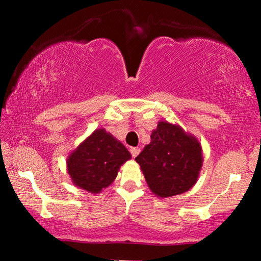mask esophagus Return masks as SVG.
Returning a JSON list of instances; mask_svg holds the SVG:
<instances>
[{"label": "esophagus", "mask_w": 261, "mask_h": 261, "mask_svg": "<svg viewBox=\"0 0 261 261\" xmlns=\"http://www.w3.org/2000/svg\"><path fill=\"white\" fill-rule=\"evenodd\" d=\"M130 152H131V155H132V158H136V156L138 155V154H139L140 149H139V148H137V147H131V148H130Z\"/></svg>", "instance_id": "esophagus-1"}]
</instances>
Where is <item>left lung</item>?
<instances>
[{"mask_svg":"<svg viewBox=\"0 0 261 261\" xmlns=\"http://www.w3.org/2000/svg\"><path fill=\"white\" fill-rule=\"evenodd\" d=\"M135 160L140 166L151 191L168 198L189 191L197 183L202 162V148L196 137L178 124L158 123L151 143Z\"/></svg>","mask_w":261,"mask_h":261,"instance_id":"left-lung-1","label":"left lung"}]
</instances>
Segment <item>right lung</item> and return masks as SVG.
<instances>
[{"mask_svg": "<svg viewBox=\"0 0 261 261\" xmlns=\"http://www.w3.org/2000/svg\"><path fill=\"white\" fill-rule=\"evenodd\" d=\"M130 159L124 145L101 127L69 154L67 171L73 185L96 194L114 182L121 166Z\"/></svg>", "mask_w": 261, "mask_h": 261, "instance_id": "1", "label": "right lung"}]
</instances>
